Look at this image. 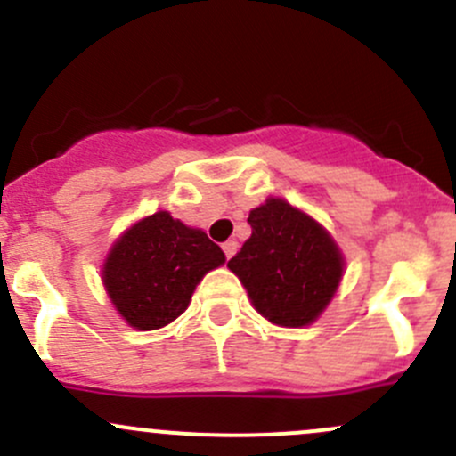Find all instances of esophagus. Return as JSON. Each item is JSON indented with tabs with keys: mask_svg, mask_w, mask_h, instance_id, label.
Wrapping results in <instances>:
<instances>
[{
	"mask_svg": "<svg viewBox=\"0 0 456 456\" xmlns=\"http://www.w3.org/2000/svg\"><path fill=\"white\" fill-rule=\"evenodd\" d=\"M237 241H234V239H228L226 243H224L222 246V250H224V255H226V259H232L234 255H237Z\"/></svg>",
	"mask_w": 456,
	"mask_h": 456,
	"instance_id": "1",
	"label": "esophagus"
}]
</instances>
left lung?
I'll return each instance as SVG.
<instances>
[{
    "label": "left lung",
    "mask_w": 456,
    "mask_h": 456,
    "mask_svg": "<svg viewBox=\"0 0 456 456\" xmlns=\"http://www.w3.org/2000/svg\"><path fill=\"white\" fill-rule=\"evenodd\" d=\"M252 234L228 261L252 307L279 327L318 321L345 274V256L325 226L281 197L250 210Z\"/></svg>",
    "instance_id": "8db88e82"
}]
</instances>
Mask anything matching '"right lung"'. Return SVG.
Segmentation results:
<instances>
[{
  "mask_svg": "<svg viewBox=\"0 0 456 456\" xmlns=\"http://www.w3.org/2000/svg\"><path fill=\"white\" fill-rule=\"evenodd\" d=\"M224 263L226 255L204 230L158 210L116 239L101 276L126 325L153 331L184 314L197 283Z\"/></svg>",
  "mask_w": 456,
  "mask_h": 456,
  "instance_id": "add662e5",
  "label": "right lung"
}]
</instances>
